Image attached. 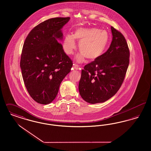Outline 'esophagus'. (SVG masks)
Listing matches in <instances>:
<instances>
[{"label": "esophagus", "mask_w": 151, "mask_h": 151, "mask_svg": "<svg viewBox=\"0 0 151 151\" xmlns=\"http://www.w3.org/2000/svg\"><path fill=\"white\" fill-rule=\"evenodd\" d=\"M73 67L75 69V70H79V65L78 64H76V63H74L73 65Z\"/></svg>", "instance_id": "1"}]
</instances>
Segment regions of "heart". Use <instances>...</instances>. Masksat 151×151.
<instances>
[{"label": "heart", "mask_w": 151, "mask_h": 151, "mask_svg": "<svg viewBox=\"0 0 151 151\" xmlns=\"http://www.w3.org/2000/svg\"><path fill=\"white\" fill-rule=\"evenodd\" d=\"M75 39L79 41V49L81 52L78 57L79 61L85 58L93 62L102 56L105 50L109 36L105 30L91 28H80L76 29L73 35H67L63 42V49L67 54H71L76 48Z\"/></svg>", "instance_id": "b5f03b06"}]
</instances>
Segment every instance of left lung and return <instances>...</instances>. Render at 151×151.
<instances>
[{
  "instance_id": "obj_1",
  "label": "left lung",
  "mask_w": 151,
  "mask_h": 151,
  "mask_svg": "<svg viewBox=\"0 0 151 151\" xmlns=\"http://www.w3.org/2000/svg\"><path fill=\"white\" fill-rule=\"evenodd\" d=\"M111 30L113 40L108 50L81 71L79 93L84 100L92 104L104 102L115 95L129 65V48L124 37L114 27Z\"/></svg>"
}]
</instances>
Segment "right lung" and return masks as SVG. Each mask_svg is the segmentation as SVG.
Masks as SVG:
<instances>
[{
	"mask_svg": "<svg viewBox=\"0 0 151 151\" xmlns=\"http://www.w3.org/2000/svg\"><path fill=\"white\" fill-rule=\"evenodd\" d=\"M70 17L48 19L35 27L27 37L22 50L20 67L24 84L30 97L46 105L57 95L60 84L71 71L72 60L57 40Z\"/></svg>",
	"mask_w": 151,
	"mask_h": 151,
	"instance_id": "add662e5",
	"label": "right lung"
}]
</instances>
